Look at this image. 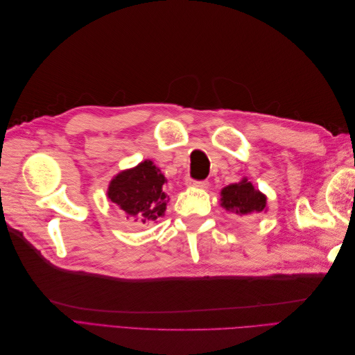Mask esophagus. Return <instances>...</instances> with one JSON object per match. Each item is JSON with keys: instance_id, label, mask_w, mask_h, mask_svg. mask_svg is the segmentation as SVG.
Instances as JSON below:
<instances>
[{"instance_id": "1", "label": "esophagus", "mask_w": 355, "mask_h": 355, "mask_svg": "<svg viewBox=\"0 0 355 355\" xmlns=\"http://www.w3.org/2000/svg\"><path fill=\"white\" fill-rule=\"evenodd\" d=\"M188 185L196 187V188H207L209 182L207 180H192V179H189L188 180Z\"/></svg>"}]
</instances>
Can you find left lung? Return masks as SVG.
<instances>
[{"instance_id":"obj_1","label":"left lung","mask_w":355,"mask_h":355,"mask_svg":"<svg viewBox=\"0 0 355 355\" xmlns=\"http://www.w3.org/2000/svg\"><path fill=\"white\" fill-rule=\"evenodd\" d=\"M220 206L243 216L253 211H263L266 209V197L244 178L239 184H231L222 189Z\"/></svg>"}]
</instances>
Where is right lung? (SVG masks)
Here are the masks:
<instances>
[{
  "instance_id": "right-lung-1",
  "label": "right lung",
  "mask_w": 355,
  "mask_h": 355,
  "mask_svg": "<svg viewBox=\"0 0 355 355\" xmlns=\"http://www.w3.org/2000/svg\"><path fill=\"white\" fill-rule=\"evenodd\" d=\"M166 178L151 159L118 173L108 187V198L115 206L141 223L163 216L168 197L163 191Z\"/></svg>"
}]
</instances>
